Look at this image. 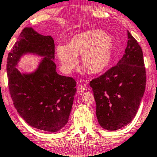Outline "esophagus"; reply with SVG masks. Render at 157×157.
Segmentation results:
<instances>
[{
    "label": "esophagus",
    "instance_id": "34e87169",
    "mask_svg": "<svg viewBox=\"0 0 157 157\" xmlns=\"http://www.w3.org/2000/svg\"><path fill=\"white\" fill-rule=\"evenodd\" d=\"M77 90H78V92H84V90H85V87L83 84H78V87H77Z\"/></svg>",
    "mask_w": 157,
    "mask_h": 157
}]
</instances>
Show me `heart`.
<instances>
[{
	"label": "heart",
	"instance_id": "obj_1",
	"mask_svg": "<svg viewBox=\"0 0 157 157\" xmlns=\"http://www.w3.org/2000/svg\"><path fill=\"white\" fill-rule=\"evenodd\" d=\"M113 39L101 30L92 29L75 35L67 44H59L56 54L63 69L70 72L76 67L77 56L88 73L96 74L106 70L111 62Z\"/></svg>",
	"mask_w": 157,
	"mask_h": 157
}]
</instances>
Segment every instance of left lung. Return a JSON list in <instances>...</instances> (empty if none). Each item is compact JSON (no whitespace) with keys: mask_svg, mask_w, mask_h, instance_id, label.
Here are the masks:
<instances>
[{"mask_svg":"<svg viewBox=\"0 0 157 157\" xmlns=\"http://www.w3.org/2000/svg\"><path fill=\"white\" fill-rule=\"evenodd\" d=\"M128 44L117 65L90 82L99 124L107 131L126 126L136 114L145 90L142 48L128 31Z\"/></svg>","mask_w":157,"mask_h":157,"instance_id":"obj_1","label":"left lung"}]
</instances>
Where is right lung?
<instances>
[{
  "mask_svg": "<svg viewBox=\"0 0 157 157\" xmlns=\"http://www.w3.org/2000/svg\"><path fill=\"white\" fill-rule=\"evenodd\" d=\"M26 54L43 58L33 73L16 68ZM54 59L53 38L25 27L9 52L6 64L10 93L18 114L30 126L52 133L67 124L76 93L75 79L59 75Z\"/></svg>",
  "mask_w": 157,
  "mask_h": 157,
  "instance_id": "add662e5",
  "label": "right lung"
}]
</instances>
